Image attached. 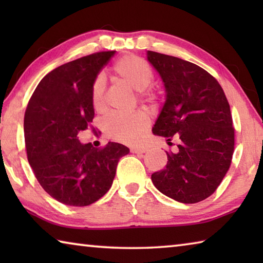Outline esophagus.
Instances as JSON below:
<instances>
[{
    "instance_id": "esophagus-1",
    "label": "esophagus",
    "mask_w": 263,
    "mask_h": 263,
    "mask_svg": "<svg viewBox=\"0 0 263 263\" xmlns=\"http://www.w3.org/2000/svg\"><path fill=\"white\" fill-rule=\"evenodd\" d=\"M147 151V147L145 146H136V147H131L132 153H145Z\"/></svg>"
}]
</instances>
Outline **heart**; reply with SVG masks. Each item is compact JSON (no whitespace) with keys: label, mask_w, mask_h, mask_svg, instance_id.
Here are the masks:
<instances>
[{"label":"heart","mask_w":263,"mask_h":263,"mask_svg":"<svg viewBox=\"0 0 263 263\" xmlns=\"http://www.w3.org/2000/svg\"><path fill=\"white\" fill-rule=\"evenodd\" d=\"M112 77L117 81L127 84L138 90L142 100L153 102L158 99L157 92L147 87L153 81V70L141 58L127 54L115 62ZM91 104L96 112L105 110V84L102 78H97L91 87ZM148 126V117L145 111L137 110L131 114H114L105 121V132L109 137L125 144H135L144 136Z\"/></svg>","instance_id":"heart-1"}]
</instances>
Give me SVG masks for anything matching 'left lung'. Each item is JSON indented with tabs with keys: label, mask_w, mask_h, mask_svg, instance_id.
<instances>
[{
	"label": "left lung",
	"mask_w": 263,
	"mask_h": 263,
	"mask_svg": "<svg viewBox=\"0 0 263 263\" xmlns=\"http://www.w3.org/2000/svg\"><path fill=\"white\" fill-rule=\"evenodd\" d=\"M147 59L164 83L167 97L153 133L179 139L167 153L166 168L153 173L159 191L193 204L215 193L232 161L234 127L229 101L219 82L193 62L148 51Z\"/></svg>",
	"instance_id": "left-lung-1"
}]
</instances>
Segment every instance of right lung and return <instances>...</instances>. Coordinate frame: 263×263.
<instances>
[{"instance_id":"add662e5","label":"right lung","mask_w":263,"mask_h":263,"mask_svg":"<svg viewBox=\"0 0 263 263\" xmlns=\"http://www.w3.org/2000/svg\"><path fill=\"white\" fill-rule=\"evenodd\" d=\"M116 51L92 53L53 69L33 91L24 115L26 155L43 189L58 202L87 206L108 193L119 159L130 149L81 144L91 126V87ZM92 127V126H91Z\"/></svg>"}]
</instances>
